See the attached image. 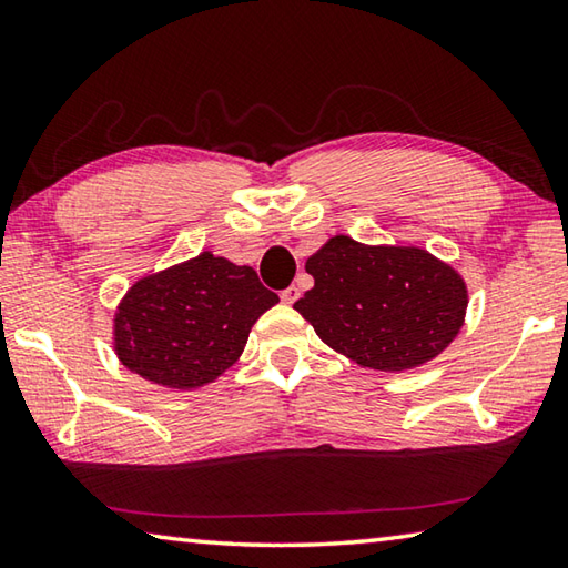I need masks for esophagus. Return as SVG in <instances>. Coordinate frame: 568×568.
I'll list each match as a JSON object with an SVG mask.
<instances>
[{
  "label": "esophagus",
  "mask_w": 568,
  "mask_h": 568,
  "mask_svg": "<svg viewBox=\"0 0 568 568\" xmlns=\"http://www.w3.org/2000/svg\"><path fill=\"white\" fill-rule=\"evenodd\" d=\"M281 297H283V303H287V305H293L297 297H301V287H295V285H291V287H285V291L281 293Z\"/></svg>",
  "instance_id": "obj_1"
}]
</instances>
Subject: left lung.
<instances>
[{"mask_svg":"<svg viewBox=\"0 0 568 568\" xmlns=\"http://www.w3.org/2000/svg\"><path fill=\"white\" fill-rule=\"evenodd\" d=\"M305 271L315 285L295 311L323 343L365 368L396 373L428 363L466 318L464 277L420 247L335 235Z\"/></svg>","mask_w":568,"mask_h":568,"instance_id":"left-lung-1","label":"left lung"}]
</instances>
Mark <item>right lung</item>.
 <instances>
[{
	"label": "right lung",
	"mask_w": 568,
	"mask_h": 568,
	"mask_svg": "<svg viewBox=\"0 0 568 568\" xmlns=\"http://www.w3.org/2000/svg\"><path fill=\"white\" fill-rule=\"evenodd\" d=\"M275 303L253 267L205 250L130 287L114 313V351L150 383L200 388L240 358L250 328Z\"/></svg>",
	"instance_id": "obj_1"
}]
</instances>
